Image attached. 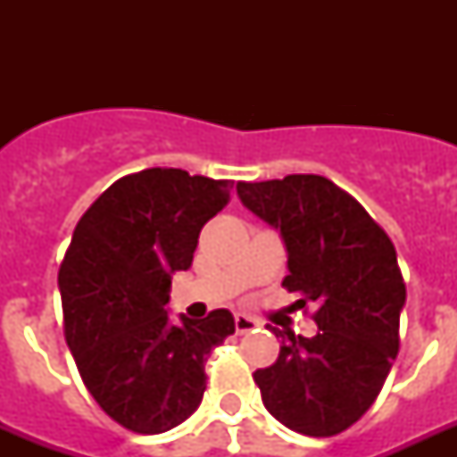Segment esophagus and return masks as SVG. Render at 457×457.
<instances>
[{
    "label": "esophagus",
    "instance_id": "esophagus-1",
    "mask_svg": "<svg viewBox=\"0 0 457 457\" xmlns=\"http://www.w3.org/2000/svg\"><path fill=\"white\" fill-rule=\"evenodd\" d=\"M258 322L256 318H251V315H244V312H237L235 315V329L237 334H249V332H258Z\"/></svg>",
    "mask_w": 457,
    "mask_h": 457
}]
</instances>
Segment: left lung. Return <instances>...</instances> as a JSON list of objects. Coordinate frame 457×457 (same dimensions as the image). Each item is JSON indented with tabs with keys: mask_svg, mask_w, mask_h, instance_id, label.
Masks as SVG:
<instances>
[{
	"mask_svg": "<svg viewBox=\"0 0 457 457\" xmlns=\"http://www.w3.org/2000/svg\"><path fill=\"white\" fill-rule=\"evenodd\" d=\"M251 213L279 229L282 285L318 303L315 337H282L278 361L256 370L272 418L305 436H334L375 403L398 353L405 282L396 249L365 208L322 175L239 182Z\"/></svg>",
	"mask_w": 457,
	"mask_h": 457,
	"instance_id": "left-lung-1",
	"label": "left lung"
}]
</instances>
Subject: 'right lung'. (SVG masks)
Here are the masks:
<instances>
[{
	"mask_svg": "<svg viewBox=\"0 0 457 457\" xmlns=\"http://www.w3.org/2000/svg\"><path fill=\"white\" fill-rule=\"evenodd\" d=\"M229 179L149 168L125 175L82 215L59 270L63 329L95 401L137 434L168 432L199 408L206 355L235 332L232 312L170 322V279L228 206Z\"/></svg>",
	"mask_w": 457,
	"mask_h": 457,
	"instance_id": "1",
	"label": "right lung"
}]
</instances>
